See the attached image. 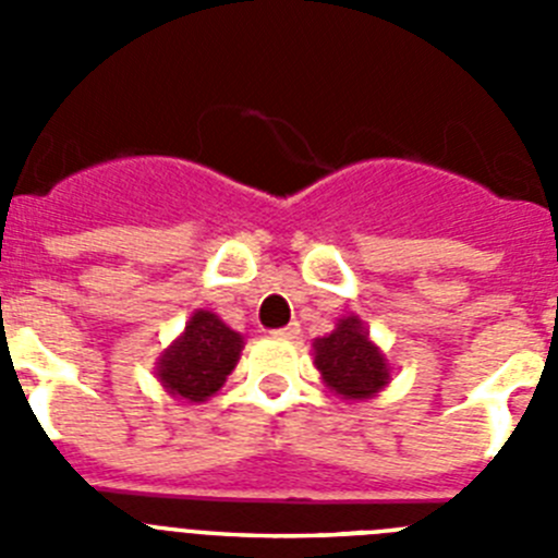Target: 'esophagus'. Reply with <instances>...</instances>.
Instances as JSON below:
<instances>
[{
  "instance_id": "esophagus-1",
  "label": "esophagus",
  "mask_w": 558,
  "mask_h": 558,
  "mask_svg": "<svg viewBox=\"0 0 558 558\" xmlns=\"http://www.w3.org/2000/svg\"><path fill=\"white\" fill-rule=\"evenodd\" d=\"M274 335H276V338H295V335H299V324H295V322H290L288 327H282V329H274Z\"/></svg>"
}]
</instances>
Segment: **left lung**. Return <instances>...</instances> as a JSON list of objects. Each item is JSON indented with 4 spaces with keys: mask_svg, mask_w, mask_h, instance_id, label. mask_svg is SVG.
<instances>
[{
    "mask_svg": "<svg viewBox=\"0 0 558 558\" xmlns=\"http://www.w3.org/2000/svg\"><path fill=\"white\" fill-rule=\"evenodd\" d=\"M315 366L332 391L347 399H368L386 386V357L377 352L357 318H343L332 335L315 340Z\"/></svg>",
    "mask_w": 558,
    "mask_h": 558,
    "instance_id": "left-lung-1",
    "label": "left lung"
}]
</instances>
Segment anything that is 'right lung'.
<instances>
[{
  "mask_svg": "<svg viewBox=\"0 0 558 558\" xmlns=\"http://www.w3.org/2000/svg\"><path fill=\"white\" fill-rule=\"evenodd\" d=\"M240 349L243 338L218 315L201 310L186 324V332L161 354L159 379L175 397L204 402L223 386L236 366Z\"/></svg>",
  "mask_w": 558,
  "mask_h": 558,
  "instance_id": "1",
  "label": "right lung"
}]
</instances>
